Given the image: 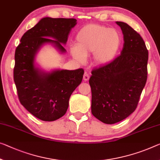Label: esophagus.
Segmentation results:
<instances>
[{
    "label": "esophagus",
    "mask_w": 160,
    "mask_h": 160,
    "mask_svg": "<svg viewBox=\"0 0 160 160\" xmlns=\"http://www.w3.org/2000/svg\"><path fill=\"white\" fill-rule=\"evenodd\" d=\"M89 77H89V74H88V73L87 72H85L84 74H83V80L87 82V81H88V79H89Z\"/></svg>",
    "instance_id": "obj_1"
}]
</instances>
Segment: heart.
I'll list each match as a JSON object with an SVG mask.
<instances>
[{
  "mask_svg": "<svg viewBox=\"0 0 160 160\" xmlns=\"http://www.w3.org/2000/svg\"><path fill=\"white\" fill-rule=\"evenodd\" d=\"M77 45L71 47L73 57L83 62L86 57L93 53L94 63L104 66L114 59L122 44L119 32L98 24H88L78 32Z\"/></svg>",
  "mask_w": 160,
  "mask_h": 160,
  "instance_id": "heart-1",
  "label": "heart"
}]
</instances>
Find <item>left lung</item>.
<instances>
[{"label": "left lung", "instance_id": "left-lung-1", "mask_svg": "<svg viewBox=\"0 0 160 160\" xmlns=\"http://www.w3.org/2000/svg\"><path fill=\"white\" fill-rule=\"evenodd\" d=\"M124 35L121 54L92 72V113L107 124L119 122L134 112L147 78L148 51L141 36L117 21Z\"/></svg>", "mask_w": 160, "mask_h": 160}]
</instances>
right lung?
I'll return each instance as SVG.
<instances>
[{
	"mask_svg": "<svg viewBox=\"0 0 160 160\" xmlns=\"http://www.w3.org/2000/svg\"><path fill=\"white\" fill-rule=\"evenodd\" d=\"M76 25L74 18H43L23 34L16 49L13 78L19 101L43 121H55L66 114L71 95L82 83L84 72L78 68L46 72L36 66V54L46 43L52 44L61 53H66L63 44Z\"/></svg>",
	"mask_w": 160,
	"mask_h": 160,
	"instance_id": "obj_1",
	"label": "right lung"
}]
</instances>
